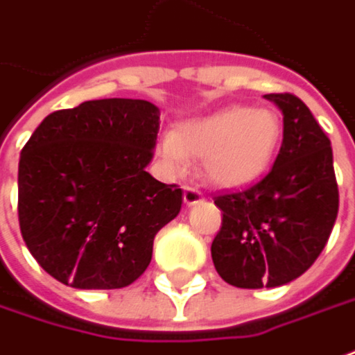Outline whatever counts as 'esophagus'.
<instances>
[{
  "instance_id": "34e87169",
  "label": "esophagus",
  "mask_w": 355,
  "mask_h": 355,
  "mask_svg": "<svg viewBox=\"0 0 355 355\" xmlns=\"http://www.w3.org/2000/svg\"><path fill=\"white\" fill-rule=\"evenodd\" d=\"M203 201V193L201 191H197L193 187H183V203L187 207H193L197 203H201Z\"/></svg>"
}]
</instances>
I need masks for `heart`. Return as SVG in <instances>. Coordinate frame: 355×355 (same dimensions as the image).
Here are the masks:
<instances>
[{
	"label": "heart",
	"mask_w": 355,
	"mask_h": 355,
	"mask_svg": "<svg viewBox=\"0 0 355 355\" xmlns=\"http://www.w3.org/2000/svg\"><path fill=\"white\" fill-rule=\"evenodd\" d=\"M279 137L282 123L272 109L227 105L178 123L158 142V156L170 175H182L191 158L209 185L240 189L270 168Z\"/></svg>",
	"instance_id": "1"
}]
</instances>
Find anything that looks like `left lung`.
<instances>
[{
    "label": "left lung",
    "instance_id": "obj_1",
    "mask_svg": "<svg viewBox=\"0 0 355 355\" xmlns=\"http://www.w3.org/2000/svg\"><path fill=\"white\" fill-rule=\"evenodd\" d=\"M283 115L272 172L246 191L220 195L223 227L211 244L218 275L234 287L293 282L315 263L338 215L332 148L309 107L291 94L263 95Z\"/></svg>",
    "mask_w": 355,
    "mask_h": 355
}]
</instances>
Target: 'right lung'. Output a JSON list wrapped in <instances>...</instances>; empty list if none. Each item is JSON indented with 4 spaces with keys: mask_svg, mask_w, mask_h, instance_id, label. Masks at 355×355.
<instances>
[{
    "mask_svg": "<svg viewBox=\"0 0 355 355\" xmlns=\"http://www.w3.org/2000/svg\"><path fill=\"white\" fill-rule=\"evenodd\" d=\"M160 109L95 99L50 113L19 160V227L33 258L76 289H121L152 260L182 189L146 172Z\"/></svg>",
    "mask_w": 355,
    "mask_h": 355,
    "instance_id": "1",
    "label": "right lung"
}]
</instances>
